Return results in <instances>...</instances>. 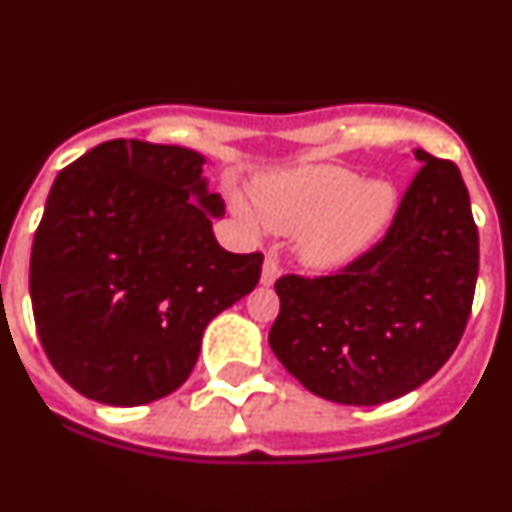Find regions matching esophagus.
Segmentation results:
<instances>
[{"instance_id": "1", "label": "esophagus", "mask_w": 512, "mask_h": 512, "mask_svg": "<svg viewBox=\"0 0 512 512\" xmlns=\"http://www.w3.org/2000/svg\"><path fill=\"white\" fill-rule=\"evenodd\" d=\"M280 275V267H278V260L275 257H265V262H262V275H260V283L265 285V288H270L275 280H278Z\"/></svg>"}]
</instances>
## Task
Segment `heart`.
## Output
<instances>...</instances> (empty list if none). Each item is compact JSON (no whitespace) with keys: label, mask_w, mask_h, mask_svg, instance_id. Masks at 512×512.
Masks as SVG:
<instances>
[{"label":"heart","mask_w":512,"mask_h":512,"mask_svg":"<svg viewBox=\"0 0 512 512\" xmlns=\"http://www.w3.org/2000/svg\"><path fill=\"white\" fill-rule=\"evenodd\" d=\"M399 194L384 179H361L353 169L308 164L278 171L255 184L260 222L278 234H293L295 252L315 272L341 270L371 250L394 222ZM237 214L257 227L245 207Z\"/></svg>","instance_id":"heart-1"}]
</instances>
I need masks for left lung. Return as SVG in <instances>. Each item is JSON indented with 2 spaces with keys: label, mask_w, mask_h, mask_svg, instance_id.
I'll return each instance as SVG.
<instances>
[{
  "label": "left lung",
  "mask_w": 512,
  "mask_h": 512,
  "mask_svg": "<svg viewBox=\"0 0 512 512\" xmlns=\"http://www.w3.org/2000/svg\"><path fill=\"white\" fill-rule=\"evenodd\" d=\"M422 169L389 232L336 275L275 283L270 348L315 396L374 407L432 379L470 318L480 242L452 161L414 151Z\"/></svg>",
  "instance_id": "obj_1"
}]
</instances>
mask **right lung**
Masks as SVG:
<instances>
[{
	"label": "right lung",
	"instance_id": "right-lung-1",
	"mask_svg": "<svg viewBox=\"0 0 512 512\" xmlns=\"http://www.w3.org/2000/svg\"><path fill=\"white\" fill-rule=\"evenodd\" d=\"M204 156L105 141L57 174L35 232L30 298L50 364L111 407L164 399L189 379L214 315L252 293L262 255L219 247Z\"/></svg>",
	"mask_w": 512,
	"mask_h": 512
}]
</instances>
